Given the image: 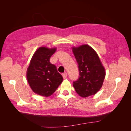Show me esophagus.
<instances>
[{"instance_id": "obj_1", "label": "esophagus", "mask_w": 131, "mask_h": 131, "mask_svg": "<svg viewBox=\"0 0 131 131\" xmlns=\"http://www.w3.org/2000/svg\"><path fill=\"white\" fill-rule=\"evenodd\" d=\"M62 76H63V79H66L67 77V73H64L62 74Z\"/></svg>"}]
</instances>
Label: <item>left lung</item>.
Returning a JSON list of instances; mask_svg holds the SVG:
<instances>
[{
  "mask_svg": "<svg viewBox=\"0 0 131 131\" xmlns=\"http://www.w3.org/2000/svg\"><path fill=\"white\" fill-rule=\"evenodd\" d=\"M78 64L79 78L73 82L77 93L82 97L96 94L102 88L105 72L97 53L89 45L73 47Z\"/></svg>",
  "mask_w": 131,
  "mask_h": 131,
  "instance_id": "8db88e82",
  "label": "left lung"
}]
</instances>
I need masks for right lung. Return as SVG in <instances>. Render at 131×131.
I'll list each match as a JSON object with an SVG mask.
<instances>
[{
  "mask_svg": "<svg viewBox=\"0 0 131 131\" xmlns=\"http://www.w3.org/2000/svg\"><path fill=\"white\" fill-rule=\"evenodd\" d=\"M56 48L40 47L35 51L27 69V79L31 90L44 97L52 95L61 84L63 77L50 59Z\"/></svg>",
  "mask_w": 131,
  "mask_h": 131,
  "instance_id": "obj_1",
  "label": "right lung"
}]
</instances>
